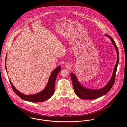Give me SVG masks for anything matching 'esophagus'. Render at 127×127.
<instances>
[{
	"label": "esophagus",
	"mask_w": 127,
	"mask_h": 127,
	"mask_svg": "<svg viewBox=\"0 0 127 127\" xmlns=\"http://www.w3.org/2000/svg\"><path fill=\"white\" fill-rule=\"evenodd\" d=\"M65 66L66 68H70V64H68V63L65 64Z\"/></svg>",
	"instance_id": "esophagus-1"
}]
</instances>
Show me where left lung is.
<instances>
[{"mask_svg": "<svg viewBox=\"0 0 127 127\" xmlns=\"http://www.w3.org/2000/svg\"><path fill=\"white\" fill-rule=\"evenodd\" d=\"M105 36L109 37V38L110 39L112 44L115 47L117 53V61L113 71L112 75L110 80H109V82L103 88L99 89H91L86 88L83 86L78 81L76 75L73 73H71L70 76L72 82L74 92L75 94L82 99L91 100L100 97L106 94L110 90L114 84L116 72L119 63V52L118 48L113 38L107 34H105Z\"/></svg>", "mask_w": 127, "mask_h": 127, "instance_id": "obj_1", "label": "left lung"}]
</instances>
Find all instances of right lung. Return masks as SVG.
I'll use <instances>...</instances> for the list:
<instances>
[{"instance_id":"obj_1","label":"right lung","mask_w":127,"mask_h":127,"mask_svg":"<svg viewBox=\"0 0 127 127\" xmlns=\"http://www.w3.org/2000/svg\"><path fill=\"white\" fill-rule=\"evenodd\" d=\"M7 55V54L6 56L5 66L6 70L7 72V67H6ZM61 69V66H59L54 69V70L50 74L47 84L46 87H45V88L40 92L33 95H26L20 92L14 87V86L13 85V84L12 83L11 81L10 80H9V81L10 82V84H11L13 91H14V92L16 93V94L18 95L21 99L26 101H29V102H34V103L42 102L49 99L54 94L55 92L56 79L59 73L60 72Z\"/></svg>"}]
</instances>
